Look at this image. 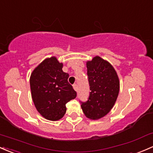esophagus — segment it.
<instances>
[{
  "label": "esophagus",
  "mask_w": 153,
  "mask_h": 153,
  "mask_svg": "<svg viewBox=\"0 0 153 153\" xmlns=\"http://www.w3.org/2000/svg\"><path fill=\"white\" fill-rule=\"evenodd\" d=\"M73 88L77 91H78V85H77V84H74L73 85Z\"/></svg>",
  "instance_id": "1"
}]
</instances>
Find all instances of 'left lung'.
Returning <instances> with one entry per match:
<instances>
[{
    "instance_id": "1",
    "label": "left lung",
    "mask_w": 153,
    "mask_h": 153,
    "mask_svg": "<svg viewBox=\"0 0 153 153\" xmlns=\"http://www.w3.org/2000/svg\"><path fill=\"white\" fill-rule=\"evenodd\" d=\"M87 75L90 93L81 108L87 117L97 120L106 115L115 105L120 83L115 69L108 62L95 56L87 62Z\"/></svg>"
}]
</instances>
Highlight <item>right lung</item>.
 <instances>
[{"mask_svg": "<svg viewBox=\"0 0 153 153\" xmlns=\"http://www.w3.org/2000/svg\"><path fill=\"white\" fill-rule=\"evenodd\" d=\"M62 63L52 56L33 70L30 79L32 98L37 110L50 120L61 119L66 112V104L77 93L69 83V74L62 71Z\"/></svg>", "mask_w": 153, "mask_h": 153, "instance_id": "add662e5", "label": "right lung"}]
</instances>
